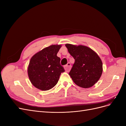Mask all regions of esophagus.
I'll return each mask as SVG.
<instances>
[{
    "label": "esophagus",
    "instance_id": "esophagus-1",
    "mask_svg": "<svg viewBox=\"0 0 126 126\" xmlns=\"http://www.w3.org/2000/svg\"><path fill=\"white\" fill-rule=\"evenodd\" d=\"M71 64L68 63L66 65L64 66V69H65V70L67 71V72H69L70 71V70L71 69Z\"/></svg>",
    "mask_w": 126,
    "mask_h": 126
}]
</instances>
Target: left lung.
<instances>
[{"instance_id": "1", "label": "left lung", "mask_w": 126, "mask_h": 126, "mask_svg": "<svg viewBox=\"0 0 126 126\" xmlns=\"http://www.w3.org/2000/svg\"><path fill=\"white\" fill-rule=\"evenodd\" d=\"M75 62L69 75L75 84L88 88L99 80L102 73V63L97 53L83 45H65Z\"/></svg>"}]
</instances>
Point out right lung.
I'll list each match as a JSON object with an SVG mask.
<instances>
[{
    "label": "right lung",
    "instance_id": "add662e5",
    "mask_svg": "<svg viewBox=\"0 0 126 126\" xmlns=\"http://www.w3.org/2000/svg\"><path fill=\"white\" fill-rule=\"evenodd\" d=\"M61 45H52L37 52L30 59L28 75L33 86L41 90L52 88L58 82L60 74L64 70L60 65L57 54Z\"/></svg>",
    "mask_w": 126,
    "mask_h": 126
}]
</instances>
